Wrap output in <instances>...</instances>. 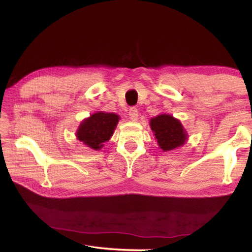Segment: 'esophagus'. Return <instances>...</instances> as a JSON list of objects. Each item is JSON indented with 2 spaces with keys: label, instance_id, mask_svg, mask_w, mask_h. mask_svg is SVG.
I'll return each mask as SVG.
<instances>
[{
  "label": "esophagus",
  "instance_id": "1",
  "mask_svg": "<svg viewBox=\"0 0 252 252\" xmlns=\"http://www.w3.org/2000/svg\"><path fill=\"white\" fill-rule=\"evenodd\" d=\"M129 117H130V119L133 120V121L137 120L138 110L135 108V107H132V108H130V110H129Z\"/></svg>",
  "mask_w": 252,
  "mask_h": 252
}]
</instances>
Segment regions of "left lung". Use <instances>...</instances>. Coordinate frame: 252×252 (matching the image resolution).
Listing matches in <instances>:
<instances>
[{"label": "left lung", "instance_id": "obj_1", "mask_svg": "<svg viewBox=\"0 0 252 252\" xmlns=\"http://www.w3.org/2000/svg\"><path fill=\"white\" fill-rule=\"evenodd\" d=\"M151 127L159 147L164 152L183 145L186 140V133L181 122L170 115H159L153 118Z\"/></svg>", "mask_w": 252, "mask_h": 252}]
</instances>
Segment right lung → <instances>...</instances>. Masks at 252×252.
Instances as JSON below:
<instances>
[{
	"instance_id": "1",
	"label": "right lung",
	"mask_w": 252,
	"mask_h": 252,
	"mask_svg": "<svg viewBox=\"0 0 252 252\" xmlns=\"http://www.w3.org/2000/svg\"><path fill=\"white\" fill-rule=\"evenodd\" d=\"M119 121V116L107 112H96L79 126L77 137L95 151L103 147L104 143L109 141L115 127Z\"/></svg>"
}]
</instances>
